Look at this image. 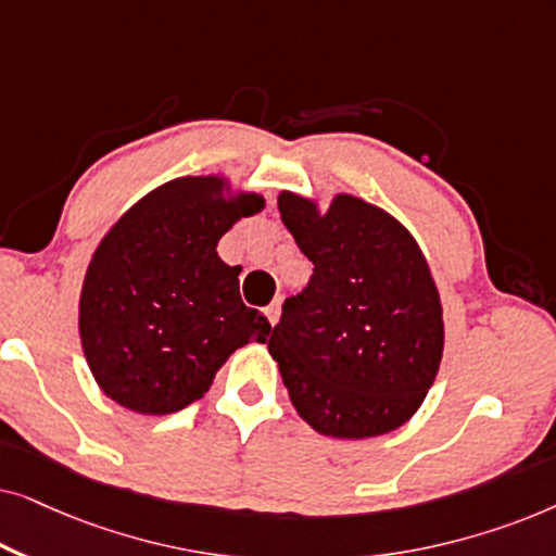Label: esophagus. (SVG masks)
Wrapping results in <instances>:
<instances>
[{"label": "esophagus", "mask_w": 556, "mask_h": 556, "mask_svg": "<svg viewBox=\"0 0 556 556\" xmlns=\"http://www.w3.org/2000/svg\"><path fill=\"white\" fill-rule=\"evenodd\" d=\"M265 316H268V321H270V326H276L278 324V318H280V301H276V303H270L268 308H265Z\"/></svg>", "instance_id": "esophagus-1"}]
</instances>
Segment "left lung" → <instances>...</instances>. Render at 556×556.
Returning a JSON list of instances; mask_svg holds the SVG:
<instances>
[{"label":"left lung","mask_w":556,"mask_h":556,"mask_svg":"<svg viewBox=\"0 0 556 556\" xmlns=\"http://www.w3.org/2000/svg\"><path fill=\"white\" fill-rule=\"evenodd\" d=\"M280 219L314 263L268 352L295 413L329 438L384 435L422 405L443 359V306L420 245L390 212L280 192Z\"/></svg>","instance_id":"left-lung-1"}]
</instances>
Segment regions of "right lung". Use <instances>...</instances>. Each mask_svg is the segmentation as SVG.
<instances>
[{"mask_svg":"<svg viewBox=\"0 0 556 556\" xmlns=\"http://www.w3.org/2000/svg\"><path fill=\"white\" fill-rule=\"evenodd\" d=\"M265 207L225 177H179L105 232L80 291V344L96 382L139 415L179 413L210 390L235 349L270 324L240 299V268L217 242Z\"/></svg>","mask_w":556,"mask_h":556,"instance_id":"add662e5","label":"right lung"}]
</instances>
